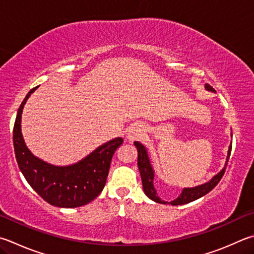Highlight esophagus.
<instances>
[{
    "mask_svg": "<svg viewBox=\"0 0 254 254\" xmlns=\"http://www.w3.org/2000/svg\"><path fill=\"white\" fill-rule=\"evenodd\" d=\"M143 132H144V127H143V126H141V124L139 123L132 124L127 130V139L130 141L139 139V137L143 134Z\"/></svg>",
    "mask_w": 254,
    "mask_h": 254,
    "instance_id": "1",
    "label": "esophagus"
}]
</instances>
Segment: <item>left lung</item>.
<instances>
[{
    "mask_svg": "<svg viewBox=\"0 0 254 254\" xmlns=\"http://www.w3.org/2000/svg\"><path fill=\"white\" fill-rule=\"evenodd\" d=\"M205 90L215 92V90L209 84H205ZM134 145L136 146L137 150V167H139V171L141 174V180H142V186H143V191H144L145 195L150 197L152 201L156 202V203H162V204H171V205H181V204H187L190 203V202L200 199L206 193H209L212 189H214L216 184L220 182V180L222 179L223 174L225 172V168H227L228 161L230 158V154H231V149L232 145L230 144L229 150H228V156L227 161H225V164L223 169L221 171L215 174L213 178H212L209 182L201 184V186H196L194 188H184L181 194H180L177 199L168 202L161 200L158 193H156L155 188L153 186V179H154V170L152 168L149 154H147V151L145 146L142 144V143L135 141Z\"/></svg>",
    "mask_w": 254,
    "mask_h": 254,
    "instance_id": "obj_1",
    "label": "left lung"
}]
</instances>
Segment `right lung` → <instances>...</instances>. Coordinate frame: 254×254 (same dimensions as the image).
I'll return each mask as SVG.
<instances>
[{
  "label": "right lung",
  "mask_w": 254,
  "mask_h": 254,
  "mask_svg": "<svg viewBox=\"0 0 254 254\" xmlns=\"http://www.w3.org/2000/svg\"><path fill=\"white\" fill-rule=\"evenodd\" d=\"M38 87L32 89L23 100L13 128V144L18 168L32 189L48 203L59 207L85 205L102 192L112 156L122 144V137L108 141L71 165L60 167L41 160L27 149L21 131L23 108Z\"/></svg>",
  "instance_id": "add662e5"
}]
</instances>
